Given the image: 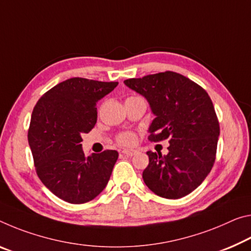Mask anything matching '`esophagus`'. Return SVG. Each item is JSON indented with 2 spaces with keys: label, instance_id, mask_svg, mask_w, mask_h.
Wrapping results in <instances>:
<instances>
[{
  "label": "esophagus",
  "instance_id": "1",
  "mask_svg": "<svg viewBox=\"0 0 251 251\" xmlns=\"http://www.w3.org/2000/svg\"><path fill=\"white\" fill-rule=\"evenodd\" d=\"M122 153L126 155V156H133V155H135L137 152L135 150H123Z\"/></svg>",
  "mask_w": 251,
  "mask_h": 251
}]
</instances>
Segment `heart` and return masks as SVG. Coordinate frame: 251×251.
Wrapping results in <instances>:
<instances>
[{
	"label": "heart",
	"instance_id": "obj_1",
	"mask_svg": "<svg viewBox=\"0 0 251 251\" xmlns=\"http://www.w3.org/2000/svg\"><path fill=\"white\" fill-rule=\"evenodd\" d=\"M116 141L119 145L129 146V145H133L134 143L136 142V136H135V134L132 132H123L117 135Z\"/></svg>",
	"mask_w": 251,
	"mask_h": 251
}]
</instances>
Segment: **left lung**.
Segmentation results:
<instances>
[{"label":"left lung","instance_id":"left-lung-1","mask_svg":"<svg viewBox=\"0 0 251 251\" xmlns=\"http://www.w3.org/2000/svg\"><path fill=\"white\" fill-rule=\"evenodd\" d=\"M124 82L147 99L155 115L149 141L170 142L166 155L147 152L145 184L165 199L188 196L204 181L216 161L220 126L211 98L201 86L174 71Z\"/></svg>","mask_w":251,"mask_h":251}]
</instances>
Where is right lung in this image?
Instances as JSON below:
<instances>
[{"label": "right lung", "instance_id": "1", "mask_svg": "<svg viewBox=\"0 0 251 251\" xmlns=\"http://www.w3.org/2000/svg\"><path fill=\"white\" fill-rule=\"evenodd\" d=\"M117 85V81L70 78L48 90L34 106L27 141L35 172L63 201L86 203L109 181L117 151L106 150L86 157L81 134L94 128L98 100Z\"/></svg>", "mask_w": 251, "mask_h": 251}]
</instances>
